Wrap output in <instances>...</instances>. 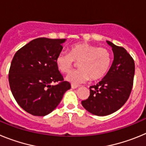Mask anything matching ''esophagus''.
<instances>
[{
	"mask_svg": "<svg viewBox=\"0 0 146 146\" xmlns=\"http://www.w3.org/2000/svg\"><path fill=\"white\" fill-rule=\"evenodd\" d=\"M71 87H72V88L75 89V88H78V86H77V85H74V84H72Z\"/></svg>",
	"mask_w": 146,
	"mask_h": 146,
	"instance_id": "34e87169",
	"label": "esophagus"
}]
</instances>
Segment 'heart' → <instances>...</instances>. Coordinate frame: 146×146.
I'll use <instances>...</instances> for the list:
<instances>
[{
	"instance_id": "b5f03b06",
	"label": "heart",
	"mask_w": 146,
	"mask_h": 146,
	"mask_svg": "<svg viewBox=\"0 0 146 146\" xmlns=\"http://www.w3.org/2000/svg\"><path fill=\"white\" fill-rule=\"evenodd\" d=\"M75 62L80 69L67 74L66 79L73 84H80L90 78L96 81L106 75L111 64V54L104 47L88 43L72 45L69 53L61 52L55 58V64L62 73H68Z\"/></svg>"
}]
</instances>
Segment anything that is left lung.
Listing matches in <instances>:
<instances>
[{"mask_svg": "<svg viewBox=\"0 0 146 146\" xmlns=\"http://www.w3.org/2000/svg\"><path fill=\"white\" fill-rule=\"evenodd\" d=\"M107 42L114 55L111 67L99 83L89 88L90 96L81 102L86 110L98 116L112 114L126 103L135 75V61L131 55L123 47Z\"/></svg>", "mask_w": 146, "mask_h": 146, "instance_id": "left-lung-1", "label": "left lung"}]
</instances>
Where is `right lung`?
<instances>
[{
    "instance_id": "right-lung-1",
    "label": "right lung",
    "mask_w": 146,
    "mask_h": 146,
    "mask_svg": "<svg viewBox=\"0 0 146 146\" xmlns=\"http://www.w3.org/2000/svg\"><path fill=\"white\" fill-rule=\"evenodd\" d=\"M65 38H38L15 53L9 72L11 93L24 110L44 116L56 108L64 94L70 89L55 64ZM58 82L55 86L52 84Z\"/></svg>"
}]
</instances>
